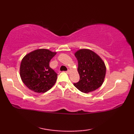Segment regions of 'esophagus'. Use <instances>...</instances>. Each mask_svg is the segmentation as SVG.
Instances as JSON below:
<instances>
[{
    "label": "esophagus",
    "mask_w": 134,
    "mask_h": 134,
    "mask_svg": "<svg viewBox=\"0 0 134 134\" xmlns=\"http://www.w3.org/2000/svg\"><path fill=\"white\" fill-rule=\"evenodd\" d=\"M66 73H67V74H69L70 73V70H68L67 71H66Z\"/></svg>",
    "instance_id": "1"
}]
</instances>
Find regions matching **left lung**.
<instances>
[{
  "mask_svg": "<svg viewBox=\"0 0 134 134\" xmlns=\"http://www.w3.org/2000/svg\"><path fill=\"white\" fill-rule=\"evenodd\" d=\"M74 55L78 61L80 80L74 86L85 93L98 89L105 77V63L97 54L88 49H79Z\"/></svg>",
  "mask_w": 134,
  "mask_h": 134,
  "instance_id": "1",
  "label": "left lung"
}]
</instances>
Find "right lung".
I'll return each mask as SVG.
<instances>
[{
    "mask_svg": "<svg viewBox=\"0 0 134 134\" xmlns=\"http://www.w3.org/2000/svg\"><path fill=\"white\" fill-rule=\"evenodd\" d=\"M55 54V52L48 49H38L23 58L20 76L28 89L37 93H45L54 85L57 74L49 67V62Z\"/></svg>",
    "mask_w": 134,
    "mask_h": 134,
    "instance_id": "right-lung-1",
    "label": "right lung"
}]
</instances>
